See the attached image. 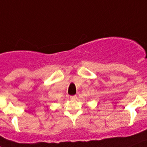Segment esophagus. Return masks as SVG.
<instances>
[{
  "mask_svg": "<svg viewBox=\"0 0 147 147\" xmlns=\"http://www.w3.org/2000/svg\"><path fill=\"white\" fill-rule=\"evenodd\" d=\"M70 98H71V100H76V99L77 98V95H73V96H71V97H70Z\"/></svg>",
  "mask_w": 147,
  "mask_h": 147,
  "instance_id": "esophagus-1",
  "label": "esophagus"
}]
</instances>
